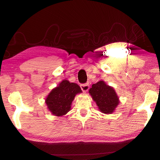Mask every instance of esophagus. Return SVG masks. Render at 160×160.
Listing matches in <instances>:
<instances>
[{"instance_id":"1","label":"esophagus","mask_w":160,"mask_h":160,"mask_svg":"<svg viewBox=\"0 0 160 160\" xmlns=\"http://www.w3.org/2000/svg\"><path fill=\"white\" fill-rule=\"evenodd\" d=\"M80 88H81V90H82L83 92H87L89 90V88H90V85H89L88 83L81 84Z\"/></svg>"}]
</instances>
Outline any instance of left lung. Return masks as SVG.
<instances>
[{
    "instance_id": "left-lung-1",
    "label": "left lung",
    "mask_w": 160,
    "mask_h": 160,
    "mask_svg": "<svg viewBox=\"0 0 160 160\" xmlns=\"http://www.w3.org/2000/svg\"><path fill=\"white\" fill-rule=\"evenodd\" d=\"M89 92L102 113H112L119 104L118 96L113 88L107 85L104 81L93 84Z\"/></svg>"
}]
</instances>
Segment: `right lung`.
I'll return each instance as SVG.
<instances>
[{
	"instance_id": "add662e5",
	"label": "right lung",
	"mask_w": 160,
	"mask_h": 160,
	"mask_svg": "<svg viewBox=\"0 0 160 160\" xmlns=\"http://www.w3.org/2000/svg\"><path fill=\"white\" fill-rule=\"evenodd\" d=\"M80 92L82 90L76 83L63 80L48 94L46 99V104L52 114L63 116L70 110V105L75 96Z\"/></svg>"
}]
</instances>
